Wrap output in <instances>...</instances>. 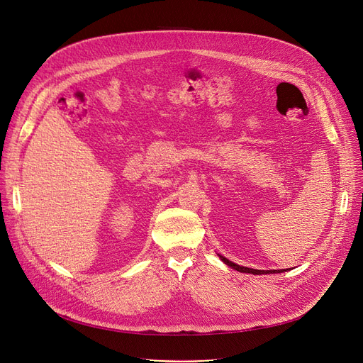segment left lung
Returning a JSON list of instances; mask_svg holds the SVG:
<instances>
[{"label":"left lung","mask_w":363,"mask_h":363,"mask_svg":"<svg viewBox=\"0 0 363 363\" xmlns=\"http://www.w3.org/2000/svg\"><path fill=\"white\" fill-rule=\"evenodd\" d=\"M219 256V259L224 262L227 266H230V267H233V269H235V270H238V272H241V273H252V274H267V273H282V272H286L285 269H281V270H257V269H250V267H244V266H240V264H235V263H233V262H230L228 259H225L224 256H220V255H218Z\"/></svg>","instance_id":"obj_1"}]
</instances>
